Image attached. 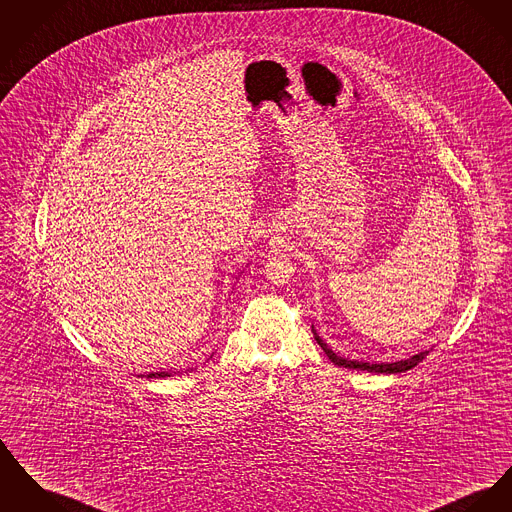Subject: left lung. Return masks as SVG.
Listing matches in <instances>:
<instances>
[{
  "instance_id": "obj_1",
  "label": "left lung",
  "mask_w": 512,
  "mask_h": 512,
  "mask_svg": "<svg viewBox=\"0 0 512 512\" xmlns=\"http://www.w3.org/2000/svg\"><path fill=\"white\" fill-rule=\"evenodd\" d=\"M312 334H314V340L318 341V345L324 349V353L330 357V361L338 367H345V369H357V371H369V373H378V375H392V373H406L409 369H413L419 361H423L429 351H419L417 355L404 359V361H396V363H367V361H349V359H343L338 357L324 341L320 340V336L316 334L314 326H312Z\"/></svg>"
}]
</instances>
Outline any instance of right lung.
Wrapping results in <instances>:
<instances>
[{"label":"right lung","instance_id":"right-lung-1","mask_svg":"<svg viewBox=\"0 0 512 512\" xmlns=\"http://www.w3.org/2000/svg\"><path fill=\"white\" fill-rule=\"evenodd\" d=\"M139 376H147V378H167V376H172V371H161V373H149V375Z\"/></svg>","mask_w":512,"mask_h":512}]
</instances>
